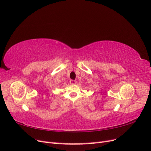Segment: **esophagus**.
I'll return each mask as SVG.
<instances>
[{
  "label": "esophagus",
  "instance_id": "esophagus-1",
  "mask_svg": "<svg viewBox=\"0 0 151 151\" xmlns=\"http://www.w3.org/2000/svg\"><path fill=\"white\" fill-rule=\"evenodd\" d=\"M76 81H74V80H70V84H76Z\"/></svg>",
  "mask_w": 151,
  "mask_h": 151
}]
</instances>
